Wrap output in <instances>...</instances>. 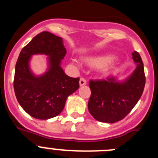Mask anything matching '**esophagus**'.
<instances>
[{"mask_svg":"<svg viewBox=\"0 0 158 158\" xmlns=\"http://www.w3.org/2000/svg\"><path fill=\"white\" fill-rule=\"evenodd\" d=\"M79 85H80L81 87V86L85 85H86V81L85 80L84 78H81L80 81H79Z\"/></svg>","mask_w":158,"mask_h":158,"instance_id":"1","label":"esophagus"}]
</instances>
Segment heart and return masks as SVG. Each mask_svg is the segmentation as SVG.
<instances>
[{
    "mask_svg": "<svg viewBox=\"0 0 158 158\" xmlns=\"http://www.w3.org/2000/svg\"><path fill=\"white\" fill-rule=\"evenodd\" d=\"M82 61L88 66L94 69H100L102 73H107L116 62L117 58L113 57L111 54H100L84 57ZM72 64L77 66L79 65L77 61L75 59L72 60Z\"/></svg>",
    "mask_w": 158,
    "mask_h": 158,
    "instance_id": "obj_1",
    "label": "heart"
}]
</instances>
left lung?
<instances>
[{"instance_id":"left-lung-1","label":"left lung","mask_w":158,"mask_h":158,"mask_svg":"<svg viewBox=\"0 0 158 158\" xmlns=\"http://www.w3.org/2000/svg\"><path fill=\"white\" fill-rule=\"evenodd\" d=\"M135 68L123 80L116 77L90 81L91 96L88 108L96 120L114 123L121 120L136 105L144 90L146 77L140 54L132 53Z\"/></svg>"}]
</instances>
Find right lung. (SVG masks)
Instances as JSON below:
<instances>
[{
    "mask_svg": "<svg viewBox=\"0 0 158 158\" xmlns=\"http://www.w3.org/2000/svg\"><path fill=\"white\" fill-rule=\"evenodd\" d=\"M66 54L62 38L48 31L35 36L22 49L15 69L14 91L26 112L38 119H49L62 112L69 95L79 89V78L67 76L62 60ZM47 56L48 68L41 75L32 72L33 55Z\"/></svg>",
    "mask_w": 158,
    "mask_h": 158,
    "instance_id": "add662e5",
    "label": "right lung"
}]
</instances>
